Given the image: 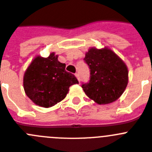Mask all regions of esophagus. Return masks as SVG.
Here are the masks:
<instances>
[{
    "mask_svg": "<svg viewBox=\"0 0 152 152\" xmlns=\"http://www.w3.org/2000/svg\"><path fill=\"white\" fill-rule=\"evenodd\" d=\"M75 76H76V77L77 78V79L79 80V82H80V78H79V73H76V74H75Z\"/></svg>",
    "mask_w": 152,
    "mask_h": 152,
    "instance_id": "esophagus-1",
    "label": "esophagus"
}]
</instances>
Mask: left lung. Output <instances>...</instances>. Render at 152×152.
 <instances>
[{"label":"left lung","mask_w":152,"mask_h":152,"mask_svg":"<svg viewBox=\"0 0 152 152\" xmlns=\"http://www.w3.org/2000/svg\"><path fill=\"white\" fill-rule=\"evenodd\" d=\"M84 61L90 69V79L83 83L86 95L98 104L115 102L128 84V69L125 63L107 48H91Z\"/></svg>","instance_id":"left-lung-1"}]
</instances>
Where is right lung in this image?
<instances>
[{"label": "right lung", "instance_id": "right-lung-1", "mask_svg": "<svg viewBox=\"0 0 152 152\" xmlns=\"http://www.w3.org/2000/svg\"><path fill=\"white\" fill-rule=\"evenodd\" d=\"M54 52L48 57L37 56L23 76V88L35 104L50 107L65 98L69 86L78 84L77 79L65 70Z\"/></svg>", "mask_w": 152, "mask_h": 152}]
</instances>
